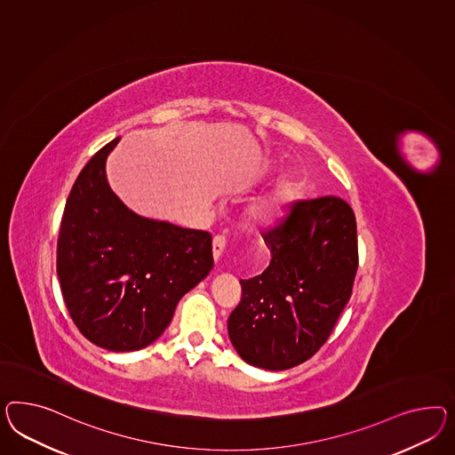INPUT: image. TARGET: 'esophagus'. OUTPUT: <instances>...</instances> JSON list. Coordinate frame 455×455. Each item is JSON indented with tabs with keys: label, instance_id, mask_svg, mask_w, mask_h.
Listing matches in <instances>:
<instances>
[{
	"label": "esophagus",
	"instance_id": "34e87169",
	"mask_svg": "<svg viewBox=\"0 0 455 455\" xmlns=\"http://www.w3.org/2000/svg\"><path fill=\"white\" fill-rule=\"evenodd\" d=\"M213 259L215 261H219L221 257V253H223V250H225V246H227V240H225V236L223 235H217V236H213Z\"/></svg>",
	"mask_w": 455,
	"mask_h": 455
}]
</instances>
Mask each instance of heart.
I'll return each instance as SVG.
<instances>
[{
    "label": "heart",
    "instance_id": "b5f03b06",
    "mask_svg": "<svg viewBox=\"0 0 455 455\" xmlns=\"http://www.w3.org/2000/svg\"><path fill=\"white\" fill-rule=\"evenodd\" d=\"M290 196H291V184L288 180H283L271 190L270 194L259 198V202L253 205L251 209L253 219L261 223H271L276 220Z\"/></svg>",
    "mask_w": 455,
    "mask_h": 455
}]
</instances>
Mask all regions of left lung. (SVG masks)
I'll return each instance as SVG.
<instances>
[{"instance_id": "left-lung-1", "label": "left lung", "mask_w": 455, "mask_h": 455, "mask_svg": "<svg viewBox=\"0 0 455 455\" xmlns=\"http://www.w3.org/2000/svg\"><path fill=\"white\" fill-rule=\"evenodd\" d=\"M268 268L240 280L228 318L240 357L261 369L295 368L313 356L351 298L357 271L355 212L339 196L298 200L271 230Z\"/></svg>"}]
</instances>
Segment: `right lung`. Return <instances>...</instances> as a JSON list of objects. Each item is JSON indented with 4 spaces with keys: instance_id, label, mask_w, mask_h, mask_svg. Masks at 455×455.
<instances>
[{
    "instance_id": "add662e5",
    "label": "right lung",
    "mask_w": 455,
    "mask_h": 455,
    "mask_svg": "<svg viewBox=\"0 0 455 455\" xmlns=\"http://www.w3.org/2000/svg\"><path fill=\"white\" fill-rule=\"evenodd\" d=\"M92 156L68 196L58 240L62 298L77 330L114 353L159 338L180 298L213 268L212 235L127 209L112 192L106 160Z\"/></svg>"
}]
</instances>
